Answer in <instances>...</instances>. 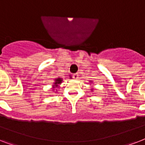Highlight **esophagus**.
<instances>
[{
    "instance_id": "1",
    "label": "esophagus",
    "mask_w": 145,
    "mask_h": 145,
    "mask_svg": "<svg viewBox=\"0 0 145 145\" xmlns=\"http://www.w3.org/2000/svg\"><path fill=\"white\" fill-rule=\"evenodd\" d=\"M72 76H73V78H74V79H75V80H77V79H78V77H79V74H78V73L74 74Z\"/></svg>"
}]
</instances>
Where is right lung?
<instances>
[{
	"label": "right lung",
	"instance_id": "1",
	"mask_svg": "<svg viewBox=\"0 0 145 145\" xmlns=\"http://www.w3.org/2000/svg\"><path fill=\"white\" fill-rule=\"evenodd\" d=\"M61 81H62V80H61V78H57V79H56V81H55V85L54 86H57L59 84H60L61 83Z\"/></svg>",
	"mask_w": 145,
	"mask_h": 145
}]
</instances>
